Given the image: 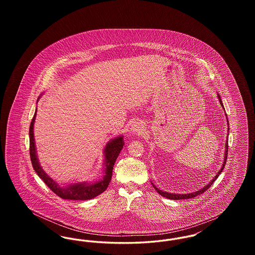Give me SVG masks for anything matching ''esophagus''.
<instances>
[{
    "mask_svg": "<svg viewBox=\"0 0 255 255\" xmlns=\"http://www.w3.org/2000/svg\"><path fill=\"white\" fill-rule=\"evenodd\" d=\"M143 130H144V126L142 125L141 122H134L131 128V132L133 133H141Z\"/></svg>",
    "mask_w": 255,
    "mask_h": 255,
    "instance_id": "obj_1",
    "label": "esophagus"
}]
</instances>
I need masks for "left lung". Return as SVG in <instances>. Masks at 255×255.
Segmentation results:
<instances>
[{"instance_id":"8db88e82","label":"left lung","mask_w":255,"mask_h":255,"mask_svg":"<svg viewBox=\"0 0 255 255\" xmlns=\"http://www.w3.org/2000/svg\"><path fill=\"white\" fill-rule=\"evenodd\" d=\"M219 101H220V104L223 106V103H222V99H221V97L218 95ZM224 107V106H223ZM227 122L229 123V120H227ZM228 140L229 139H227V143H226V152H225V158H224V164H223V166H222V168L221 170L219 171L218 174L215 176V178L211 181V182H209L206 186H205L204 188H202L201 190H198V191H195L193 193H189V194H171V193H168V192H165V191H161V190H159L158 188H157L154 184H153V186H154V188L157 190V192L159 193V195H161L162 197H165V198H167V199H171V200H184V199H190V198H195L196 196H198V195L203 194L204 192H206V190L213 184V182H215L217 179H218L219 175L221 174V172L223 171L224 169V167H225V165H226V162H227V158H228V149H229V144H228Z\"/></svg>"}]
</instances>
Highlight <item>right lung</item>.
Returning a JSON list of instances; mask_svg holds the SVG:
<instances>
[{"label":"right lung","instance_id":"add662e5","mask_svg":"<svg viewBox=\"0 0 255 255\" xmlns=\"http://www.w3.org/2000/svg\"><path fill=\"white\" fill-rule=\"evenodd\" d=\"M36 117V111L32 118V121L29 126V155L31 163L33 166V169L35 170L37 175L43 180L49 189L65 200H90L95 197H97L102 192H104L108 185H109L113 168L116 162V159L119 157L121 151L123 148V137L119 136L113 140H111L105 148V176L104 178L99 182L90 184L88 182H81L76 184H71L68 187H59L58 184L54 182L52 179H50L49 176L43 171L42 167L40 166V163L38 162V158L36 156V150H35V143H34V136H33V124L35 122Z\"/></svg>","mask_w":255,"mask_h":255}]
</instances>
